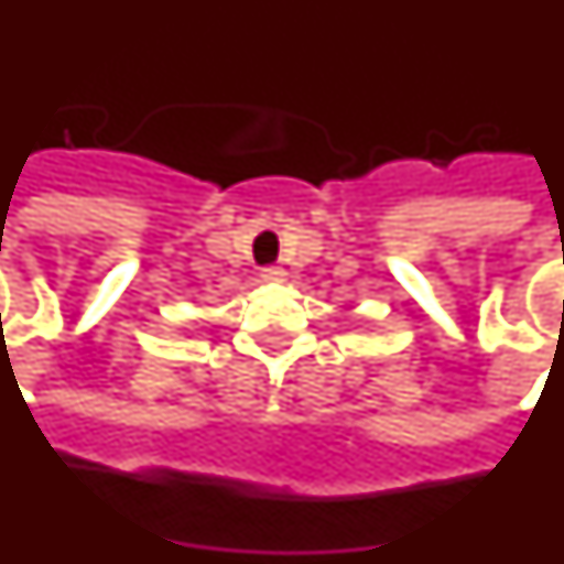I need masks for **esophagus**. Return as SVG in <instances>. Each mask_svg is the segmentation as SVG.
I'll use <instances>...</instances> for the list:
<instances>
[{"label": "esophagus", "mask_w": 564, "mask_h": 564, "mask_svg": "<svg viewBox=\"0 0 564 564\" xmlns=\"http://www.w3.org/2000/svg\"><path fill=\"white\" fill-rule=\"evenodd\" d=\"M283 278H286V272H283L281 267L260 269V281H263V283H281Z\"/></svg>", "instance_id": "1"}]
</instances>
